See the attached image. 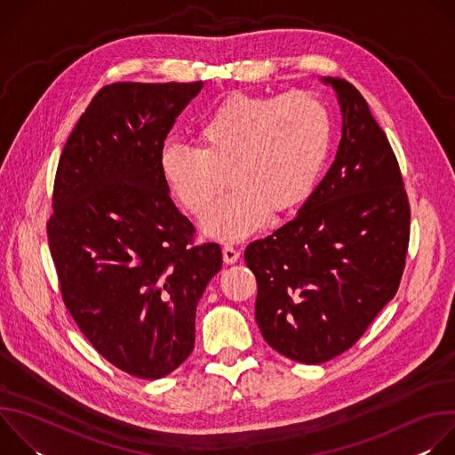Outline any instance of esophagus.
Listing matches in <instances>:
<instances>
[{
    "label": "esophagus",
    "instance_id": "esophagus-1",
    "mask_svg": "<svg viewBox=\"0 0 455 455\" xmlns=\"http://www.w3.org/2000/svg\"><path fill=\"white\" fill-rule=\"evenodd\" d=\"M239 250H235L234 246H230V244H225L223 246V261L227 263V265H234V263H237V259H239Z\"/></svg>",
    "mask_w": 455,
    "mask_h": 455
}]
</instances>
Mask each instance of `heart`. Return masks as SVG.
<instances>
[{
	"instance_id": "obj_1",
	"label": "heart",
	"mask_w": 455,
	"mask_h": 455,
	"mask_svg": "<svg viewBox=\"0 0 455 455\" xmlns=\"http://www.w3.org/2000/svg\"><path fill=\"white\" fill-rule=\"evenodd\" d=\"M198 148L167 140L160 172L180 205L200 216L229 172L233 190L204 216V230L223 241L257 232L313 192L331 146V120L307 93H232L198 122Z\"/></svg>"
}]
</instances>
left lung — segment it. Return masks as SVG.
Segmentation results:
<instances>
[{
    "mask_svg": "<svg viewBox=\"0 0 455 455\" xmlns=\"http://www.w3.org/2000/svg\"><path fill=\"white\" fill-rule=\"evenodd\" d=\"M320 83L342 113L335 162L291 221L244 250L257 326L300 363L347 351L396 295L411 223L396 156L365 99L344 79Z\"/></svg>",
    "mask_w": 455,
    "mask_h": 455,
    "instance_id": "8db88e82",
    "label": "left lung"
}]
</instances>
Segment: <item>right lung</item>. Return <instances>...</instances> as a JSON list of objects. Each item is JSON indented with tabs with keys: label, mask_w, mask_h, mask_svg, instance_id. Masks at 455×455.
<instances>
[{
	"label": "right lung",
	"mask_w": 455,
	"mask_h": 455,
	"mask_svg": "<svg viewBox=\"0 0 455 455\" xmlns=\"http://www.w3.org/2000/svg\"><path fill=\"white\" fill-rule=\"evenodd\" d=\"M204 83L102 88L62 149L48 243L62 299L83 335L115 367L146 379L194 349L196 306L221 270L216 243L192 244V223L160 172L164 140Z\"/></svg>",
	"instance_id": "obj_1"
}]
</instances>
